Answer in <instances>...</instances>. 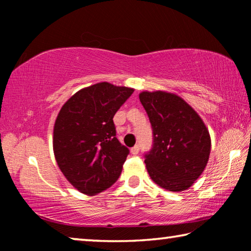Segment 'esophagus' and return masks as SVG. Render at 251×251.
<instances>
[{
    "mask_svg": "<svg viewBox=\"0 0 251 251\" xmlns=\"http://www.w3.org/2000/svg\"><path fill=\"white\" fill-rule=\"evenodd\" d=\"M130 152H131V154H133V155H137L138 152H139V146H138V145H135V146L130 150Z\"/></svg>",
    "mask_w": 251,
    "mask_h": 251,
    "instance_id": "1",
    "label": "esophagus"
}]
</instances>
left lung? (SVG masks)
Masks as SVG:
<instances>
[{
    "label": "left lung",
    "instance_id": "1",
    "mask_svg": "<svg viewBox=\"0 0 251 251\" xmlns=\"http://www.w3.org/2000/svg\"><path fill=\"white\" fill-rule=\"evenodd\" d=\"M139 100L154 135V145L145 159L150 177L168 192H184L207 166L209 131L196 110L174 93L144 91Z\"/></svg>",
    "mask_w": 251,
    "mask_h": 251
}]
</instances>
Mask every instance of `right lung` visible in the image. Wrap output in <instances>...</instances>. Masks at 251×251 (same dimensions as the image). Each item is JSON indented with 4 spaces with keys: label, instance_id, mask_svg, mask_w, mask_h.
I'll return each mask as SVG.
<instances>
[{
    "label": "right lung",
    "instance_id": "right-lung-1",
    "mask_svg": "<svg viewBox=\"0 0 251 251\" xmlns=\"http://www.w3.org/2000/svg\"><path fill=\"white\" fill-rule=\"evenodd\" d=\"M133 92L97 83L76 92L59 110L53 130L54 156L79 193H101L120 177L129 151L116 138L113 117Z\"/></svg>",
    "mask_w": 251,
    "mask_h": 251
}]
</instances>
